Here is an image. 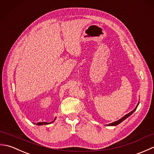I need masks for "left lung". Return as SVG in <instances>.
I'll list each match as a JSON object with an SVG mask.
<instances>
[{
	"instance_id": "1",
	"label": "left lung",
	"mask_w": 154,
	"mask_h": 154,
	"mask_svg": "<svg viewBox=\"0 0 154 154\" xmlns=\"http://www.w3.org/2000/svg\"><path fill=\"white\" fill-rule=\"evenodd\" d=\"M139 103H138V104H137V106H136V107L134 109L132 112H130V113H128V114H127L126 115H125L124 116H123L122 119H120V120H117V121H116V122H112V123H111V124H108V126H116V125H118V124H119L120 122H122V121H124V120H125L126 119H127L128 117H129L130 115H131V114L134 112V111L136 110V109H137V107H138V104H139Z\"/></svg>"
}]
</instances>
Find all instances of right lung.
<instances>
[{
  "mask_svg": "<svg viewBox=\"0 0 154 154\" xmlns=\"http://www.w3.org/2000/svg\"><path fill=\"white\" fill-rule=\"evenodd\" d=\"M55 120V119H54V120ZM53 122H50V123H48V122H38L37 124H37V125H44V124H51V123H52Z\"/></svg>",
  "mask_w": 154,
  "mask_h": 154,
  "instance_id": "right-lung-1",
  "label": "right lung"
}]
</instances>
